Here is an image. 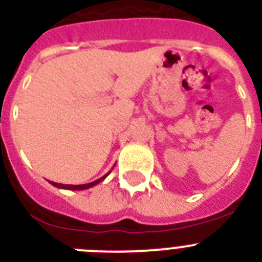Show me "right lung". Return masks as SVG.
<instances>
[{
    "label": "right lung",
    "mask_w": 262,
    "mask_h": 262,
    "mask_svg": "<svg viewBox=\"0 0 262 262\" xmlns=\"http://www.w3.org/2000/svg\"><path fill=\"white\" fill-rule=\"evenodd\" d=\"M108 173H106L103 177L98 178V180H96V181L89 182V184H84V185H64V184H57V182H53V181H50V184L53 185V186L59 187V189H67V190H86V189H89V187L96 186L97 184H99L101 181H103V180H105V178L108 176Z\"/></svg>",
    "instance_id": "1"
}]
</instances>
